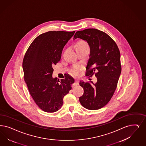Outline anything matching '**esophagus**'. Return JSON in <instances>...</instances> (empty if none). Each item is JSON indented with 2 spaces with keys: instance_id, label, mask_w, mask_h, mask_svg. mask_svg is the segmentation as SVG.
Returning a JSON list of instances; mask_svg holds the SVG:
<instances>
[{
  "instance_id": "1",
  "label": "esophagus",
  "mask_w": 146,
  "mask_h": 146,
  "mask_svg": "<svg viewBox=\"0 0 146 146\" xmlns=\"http://www.w3.org/2000/svg\"><path fill=\"white\" fill-rule=\"evenodd\" d=\"M74 85H79V81L77 80H76L75 82Z\"/></svg>"
}]
</instances>
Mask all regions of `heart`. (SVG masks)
Returning a JSON list of instances; mask_svg holds the SVG:
<instances>
[{
    "mask_svg": "<svg viewBox=\"0 0 146 146\" xmlns=\"http://www.w3.org/2000/svg\"><path fill=\"white\" fill-rule=\"evenodd\" d=\"M84 47H89V45L88 43L83 40H81L80 41H79L76 45V48H84ZM80 70V67L79 66L75 65L73 66L71 69V73L74 75H77L78 74Z\"/></svg>",
    "mask_w": 146,
    "mask_h": 146,
    "instance_id": "obj_1",
    "label": "heart"
}]
</instances>
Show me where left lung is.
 I'll list each match as a JSON object with an SVG mask.
<instances>
[{
	"instance_id": "left-lung-1",
	"label": "left lung",
	"mask_w": 146,
	"mask_h": 146,
	"mask_svg": "<svg viewBox=\"0 0 146 146\" xmlns=\"http://www.w3.org/2000/svg\"><path fill=\"white\" fill-rule=\"evenodd\" d=\"M77 38L87 41L90 48L85 76L95 74L97 79L96 84L91 82L93 85L80 81L84 94L79 100L85 108L98 110L108 103L117 88L121 71L120 51L112 38L95 28L77 31L74 39Z\"/></svg>"
}]
</instances>
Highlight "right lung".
<instances>
[{"mask_svg":"<svg viewBox=\"0 0 146 146\" xmlns=\"http://www.w3.org/2000/svg\"><path fill=\"white\" fill-rule=\"evenodd\" d=\"M75 32L43 33L34 40L24 56V80L35 103L46 112H55L61 108L64 96L75 82L69 75L61 80L52 77V66L60 61L63 47Z\"/></svg>","mask_w":146,"mask_h":146,"instance_id":"1","label":"right lung"}]
</instances>
